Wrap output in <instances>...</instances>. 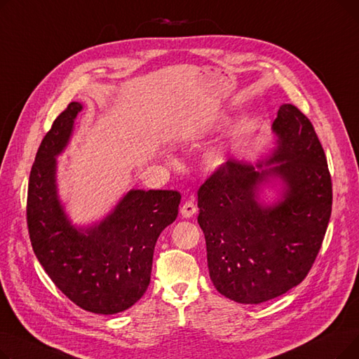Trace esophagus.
Wrapping results in <instances>:
<instances>
[{"instance_id":"34e87169","label":"esophagus","mask_w":359,"mask_h":359,"mask_svg":"<svg viewBox=\"0 0 359 359\" xmlns=\"http://www.w3.org/2000/svg\"><path fill=\"white\" fill-rule=\"evenodd\" d=\"M195 212H196V205L194 203V201H186L180 208V214L183 218H191L195 215Z\"/></svg>"}]
</instances>
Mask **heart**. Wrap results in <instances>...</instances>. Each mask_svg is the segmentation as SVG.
<instances>
[{"label":"heart","mask_w":359,"mask_h":359,"mask_svg":"<svg viewBox=\"0 0 359 359\" xmlns=\"http://www.w3.org/2000/svg\"><path fill=\"white\" fill-rule=\"evenodd\" d=\"M214 157H217V158H219V156H214Z\"/></svg>","instance_id":"obj_1"}]
</instances>
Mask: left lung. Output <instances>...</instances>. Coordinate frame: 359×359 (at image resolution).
<instances>
[{
	"label": "left lung",
	"mask_w": 359,
	"mask_h": 359,
	"mask_svg": "<svg viewBox=\"0 0 359 359\" xmlns=\"http://www.w3.org/2000/svg\"><path fill=\"white\" fill-rule=\"evenodd\" d=\"M279 147L269 172L229 160L198 191V222L217 291L241 304L285 294L309 275L332 214V177L310 119L282 104L273 122ZM260 167V164H259ZM271 172L289 184L286 199L263 209L255 186Z\"/></svg>",
	"instance_id": "obj_1"
}]
</instances>
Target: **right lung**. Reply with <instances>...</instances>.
<instances>
[{
    "label": "right lung",
    "mask_w": 359,
    "mask_h": 359,
    "mask_svg": "<svg viewBox=\"0 0 359 359\" xmlns=\"http://www.w3.org/2000/svg\"><path fill=\"white\" fill-rule=\"evenodd\" d=\"M80 110V103H69L37 149L27 187L29 237L45 272L75 306L116 314L147 291L157 238L176 219L182 195L130 191L96 227L86 233L72 229L56 196L55 157L67 145Z\"/></svg>",
    "instance_id": "add662e5"
}]
</instances>
